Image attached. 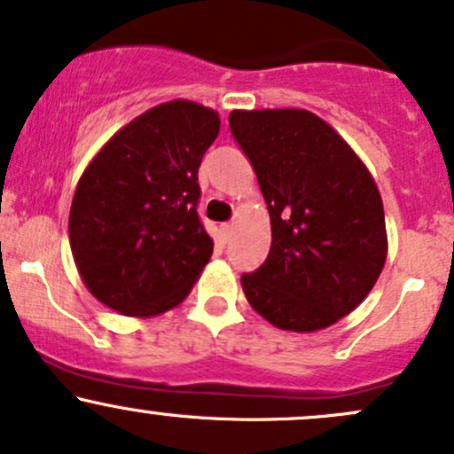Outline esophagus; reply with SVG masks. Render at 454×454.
I'll use <instances>...</instances> for the list:
<instances>
[{
	"mask_svg": "<svg viewBox=\"0 0 454 454\" xmlns=\"http://www.w3.org/2000/svg\"><path fill=\"white\" fill-rule=\"evenodd\" d=\"M219 231H222L223 239H231L232 232H235V223H222V228H219Z\"/></svg>",
	"mask_w": 454,
	"mask_h": 454,
	"instance_id": "1",
	"label": "esophagus"
}]
</instances>
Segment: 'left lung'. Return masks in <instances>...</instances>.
<instances>
[{"instance_id": "obj_1", "label": "left lung", "mask_w": 454, "mask_h": 454, "mask_svg": "<svg viewBox=\"0 0 454 454\" xmlns=\"http://www.w3.org/2000/svg\"><path fill=\"white\" fill-rule=\"evenodd\" d=\"M271 219L267 261L241 276L247 301L278 330H325L356 310L387 256L383 202L356 151L308 109H235Z\"/></svg>"}]
</instances>
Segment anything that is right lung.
I'll list each match as a JSON object with an SVG mask.
<instances>
[{
  "label": "right lung",
  "mask_w": 454,
  "mask_h": 454,
  "mask_svg": "<svg viewBox=\"0 0 454 454\" xmlns=\"http://www.w3.org/2000/svg\"><path fill=\"white\" fill-rule=\"evenodd\" d=\"M219 114L174 98L124 124L74 189L68 239L83 284L124 317L178 306L213 254L198 217V168Z\"/></svg>",
  "instance_id": "add662e5"
}]
</instances>
